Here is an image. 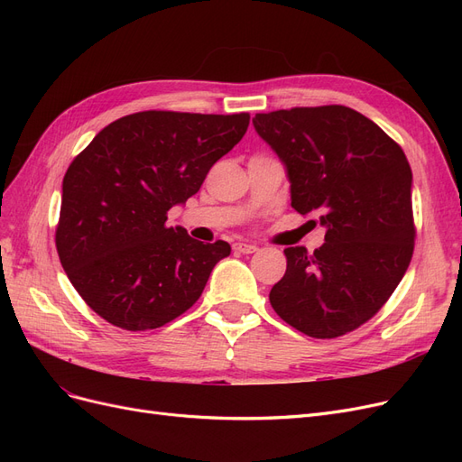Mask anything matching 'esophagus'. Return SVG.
Wrapping results in <instances>:
<instances>
[{
    "label": "esophagus",
    "mask_w": 462,
    "mask_h": 462,
    "mask_svg": "<svg viewBox=\"0 0 462 462\" xmlns=\"http://www.w3.org/2000/svg\"><path fill=\"white\" fill-rule=\"evenodd\" d=\"M233 250H235V253H241V254H253V253H256L258 246L250 245V243H235Z\"/></svg>",
    "instance_id": "34e87169"
}]
</instances>
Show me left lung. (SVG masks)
I'll list each match as a JSON object with an SVG mask.
<instances>
[{
  "label": "left lung",
  "mask_w": 462,
  "mask_h": 462,
  "mask_svg": "<svg viewBox=\"0 0 462 462\" xmlns=\"http://www.w3.org/2000/svg\"><path fill=\"white\" fill-rule=\"evenodd\" d=\"M254 129L282 160L291 206L318 216L326 243L285 248L287 272L270 291L277 316L316 339L368 321L407 272L412 171L397 143L345 106L256 114Z\"/></svg>",
  "instance_id": "1"
}]
</instances>
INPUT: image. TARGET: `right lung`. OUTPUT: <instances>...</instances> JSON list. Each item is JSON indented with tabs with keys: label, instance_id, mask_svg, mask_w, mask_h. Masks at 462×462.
<instances>
[{
	"label": "right lung",
	"instance_id": "obj_1",
	"mask_svg": "<svg viewBox=\"0 0 462 462\" xmlns=\"http://www.w3.org/2000/svg\"><path fill=\"white\" fill-rule=\"evenodd\" d=\"M248 121V114L141 111L109 123L69 165L55 246L69 282L97 316L146 331L200 299L231 246L170 227L167 212L200 190Z\"/></svg>",
	"mask_w": 462,
	"mask_h": 462
}]
</instances>
